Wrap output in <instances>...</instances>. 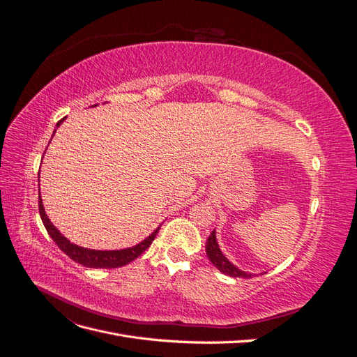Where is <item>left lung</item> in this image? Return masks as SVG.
<instances>
[{
    "label": "left lung",
    "mask_w": 357,
    "mask_h": 357,
    "mask_svg": "<svg viewBox=\"0 0 357 357\" xmlns=\"http://www.w3.org/2000/svg\"><path fill=\"white\" fill-rule=\"evenodd\" d=\"M205 250H207V256L211 261V264L219 269L220 273L226 274V275H231V277H244V278H250L252 274H247L244 271H240L238 268L235 265H232L228 259L225 257V255L222 253V250L219 248L218 241H215V232L213 231L211 235L208 236L207 240V247H205Z\"/></svg>",
    "instance_id": "1"
}]
</instances>
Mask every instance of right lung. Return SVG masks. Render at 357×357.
<instances>
[{"label": "right lung", "instance_id": "obj_1", "mask_svg": "<svg viewBox=\"0 0 357 357\" xmlns=\"http://www.w3.org/2000/svg\"><path fill=\"white\" fill-rule=\"evenodd\" d=\"M63 121H66V117L61 119L56 126H59ZM55 131H56V129H55ZM53 134H55V132H53ZM38 174H40V172H38ZM38 210H40V218L43 220V225H45V228L49 232L50 238L55 241L61 250L66 253L68 257H71L74 262H77V264H80L83 266H88V268H119V266H123L129 262H132L134 259H137L150 244H152V241L155 240V236L159 232V228H158L155 232L150 234L144 241H142L134 247L123 248V250H91V248H84V247H80V245H75V244L70 243V240H67L66 236H63L55 228V226H53V223L47 218L45 207H43L40 192H38Z\"/></svg>", "mask_w": 357, "mask_h": 357}]
</instances>
